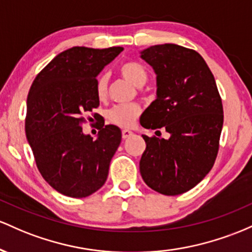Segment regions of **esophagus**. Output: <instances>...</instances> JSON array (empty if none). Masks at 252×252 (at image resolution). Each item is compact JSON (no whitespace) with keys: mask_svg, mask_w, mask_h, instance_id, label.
<instances>
[{"mask_svg":"<svg viewBox=\"0 0 252 252\" xmlns=\"http://www.w3.org/2000/svg\"><path fill=\"white\" fill-rule=\"evenodd\" d=\"M133 135V132L129 131V129H123V138L124 139H128L129 137Z\"/></svg>","mask_w":252,"mask_h":252,"instance_id":"34e87169","label":"esophagus"}]
</instances>
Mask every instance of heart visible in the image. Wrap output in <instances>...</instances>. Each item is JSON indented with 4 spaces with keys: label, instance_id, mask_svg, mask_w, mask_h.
I'll list each match as a JSON object with an SVG mask.
<instances>
[{
    "label": "heart",
    "instance_id": "obj_1",
    "mask_svg": "<svg viewBox=\"0 0 252 252\" xmlns=\"http://www.w3.org/2000/svg\"><path fill=\"white\" fill-rule=\"evenodd\" d=\"M118 72L124 80L133 84L134 87H141L146 83L149 78V72L144 65L134 61L125 62L118 67ZM95 93L97 98L104 100L108 94V76L102 73L97 77L95 83ZM140 114V107L137 104L129 106H115L107 112V120L113 125L124 127H131Z\"/></svg>",
    "mask_w": 252,
    "mask_h": 252
}]
</instances>
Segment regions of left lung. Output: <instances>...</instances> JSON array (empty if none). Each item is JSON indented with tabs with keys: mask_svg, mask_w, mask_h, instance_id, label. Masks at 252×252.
Returning a JSON list of instances; mask_svg holds the SVG:
<instances>
[{
	"mask_svg": "<svg viewBox=\"0 0 252 252\" xmlns=\"http://www.w3.org/2000/svg\"><path fill=\"white\" fill-rule=\"evenodd\" d=\"M141 58L157 75V98L140 124L170 133L169 139L143 135L141 177L158 193L183 194L202 181L216 162L224 123L221 97L213 73L196 51L155 45L144 50Z\"/></svg>",
	"mask_w": 252,
	"mask_h": 252,
	"instance_id": "8db88e82",
	"label": "left lung"
}]
</instances>
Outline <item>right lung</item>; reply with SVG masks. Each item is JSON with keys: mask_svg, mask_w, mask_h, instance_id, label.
<instances>
[{"mask_svg": "<svg viewBox=\"0 0 252 252\" xmlns=\"http://www.w3.org/2000/svg\"><path fill=\"white\" fill-rule=\"evenodd\" d=\"M123 50L75 46L56 56L31 86L25 132L38 170L58 193L81 199L106 182L120 128L103 124L93 140L82 125L87 123L84 113L100 106L96 76Z\"/></svg>", "mask_w": 252, "mask_h": 252, "instance_id": "1", "label": "right lung"}]
</instances>
